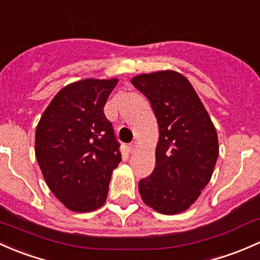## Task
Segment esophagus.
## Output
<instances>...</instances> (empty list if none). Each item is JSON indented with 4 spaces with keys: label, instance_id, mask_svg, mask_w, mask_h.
<instances>
[{
    "label": "esophagus",
    "instance_id": "obj_1",
    "mask_svg": "<svg viewBox=\"0 0 260 260\" xmlns=\"http://www.w3.org/2000/svg\"><path fill=\"white\" fill-rule=\"evenodd\" d=\"M136 148H138V143H136V141H133V143H131L130 145H129V149H130L131 152L135 151Z\"/></svg>",
    "mask_w": 260,
    "mask_h": 260
}]
</instances>
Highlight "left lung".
Wrapping results in <instances>:
<instances>
[{
  "instance_id": "1",
  "label": "left lung",
  "mask_w": 260,
  "mask_h": 260,
  "mask_svg": "<svg viewBox=\"0 0 260 260\" xmlns=\"http://www.w3.org/2000/svg\"><path fill=\"white\" fill-rule=\"evenodd\" d=\"M131 84L149 99L159 125L155 169L141 179V199L160 214L183 213L213 175L218 135L209 114L185 76L173 70L141 74Z\"/></svg>"
}]
</instances>
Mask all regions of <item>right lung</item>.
<instances>
[{"label":"right lung","mask_w":260,"mask_h":260,"mask_svg":"<svg viewBox=\"0 0 260 260\" xmlns=\"http://www.w3.org/2000/svg\"><path fill=\"white\" fill-rule=\"evenodd\" d=\"M119 79H85L66 85L42 114L35 155L45 181L68 209L103 207L121 152L104 106Z\"/></svg>","instance_id":"add662e5"}]
</instances>
